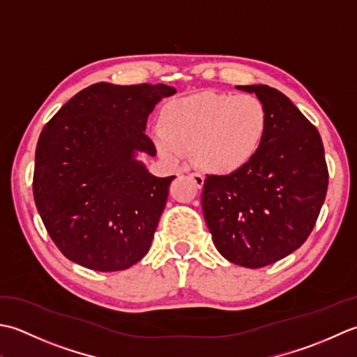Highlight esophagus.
Wrapping results in <instances>:
<instances>
[{"mask_svg": "<svg viewBox=\"0 0 357 357\" xmlns=\"http://www.w3.org/2000/svg\"><path fill=\"white\" fill-rule=\"evenodd\" d=\"M192 178V181L195 183V186H199V188H202L203 186V183H205V178H203V176L202 174H199V172H192L191 176H189Z\"/></svg>", "mask_w": 357, "mask_h": 357, "instance_id": "34e87169", "label": "esophagus"}]
</instances>
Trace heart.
<instances>
[{"mask_svg":"<svg viewBox=\"0 0 357 357\" xmlns=\"http://www.w3.org/2000/svg\"><path fill=\"white\" fill-rule=\"evenodd\" d=\"M162 123L163 128L152 130L160 154L178 162L192 151L200 169L225 177L257 157L270 114L256 96L206 91L171 101L163 109Z\"/></svg>","mask_w":357,"mask_h":357,"instance_id":"1","label":"heart"}]
</instances>
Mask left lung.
Returning a JSON list of instances; mask_svg holds the SVG:
<instances>
[{"label":"left lung","instance_id":"1","mask_svg":"<svg viewBox=\"0 0 357 357\" xmlns=\"http://www.w3.org/2000/svg\"><path fill=\"white\" fill-rule=\"evenodd\" d=\"M236 87L264 101L270 128L246 168L205 178L202 208L217 251L236 265L261 268L308 238L325 202L328 169L319 130L287 96L266 84Z\"/></svg>","mask_w":357,"mask_h":357}]
</instances>
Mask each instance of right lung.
Masks as SVG:
<instances>
[{
  "mask_svg": "<svg viewBox=\"0 0 357 357\" xmlns=\"http://www.w3.org/2000/svg\"><path fill=\"white\" fill-rule=\"evenodd\" d=\"M176 92L166 84L96 83L43 128L33 199L69 260L109 273L146 256L176 176H152L137 155L155 157L146 121L158 101Z\"/></svg>",
  "mask_w": 357,
  "mask_h": 357,
  "instance_id": "1",
  "label": "right lung"
}]
</instances>
